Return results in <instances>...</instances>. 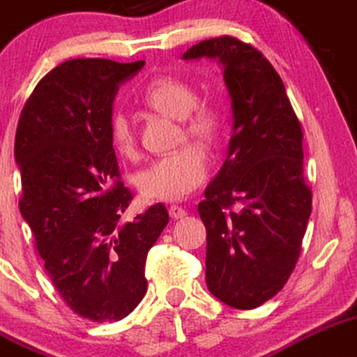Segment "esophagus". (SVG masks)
<instances>
[{"mask_svg":"<svg viewBox=\"0 0 357 357\" xmlns=\"http://www.w3.org/2000/svg\"><path fill=\"white\" fill-rule=\"evenodd\" d=\"M168 214H170L172 219H182L187 215V211L180 206H170L168 207Z\"/></svg>","mask_w":357,"mask_h":357,"instance_id":"obj_1","label":"esophagus"}]
</instances>
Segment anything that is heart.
I'll return each mask as SVG.
<instances>
[{"mask_svg":"<svg viewBox=\"0 0 357 357\" xmlns=\"http://www.w3.org/2000/svg\"><path fill=\"white\" fill-rule=\"evenodd\" d=\"M143 104L155 113L182 121L183 135L202 146L218 143L222 133V114L214 102L197 104V91L177 77L155 79L143 92ZM111 143L119 155L136 157V135L126 114L116 113L109 126ZM207 177V162L197 146H185L155 160L138 175V189L150 200H180Z\"/></svg>","mask_w":357,"mask_h":357,"instance_id":"b5f03b06","label":"heart"}]
</instances>
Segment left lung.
I'll return each mask as SVG.
<instances>
[{"mask_svg": "<svg viewBox=\"0 0 357 357\" xmlns=\"http://www.w3.org/2000/svg\"><path fill=\"white\" fill-rule=\"evenodd\" d=\"M202 57L222 66L232 107L226 160L199 204L206 282L226 305L251 310L282 290L302 250L312 212L302 126L282 77L253 45L224 35L182 55Z\"/></svg>", "mask_w": 357, "mask_h": 357, "instance_id": "1", "label": "left lung"}]
</instances>
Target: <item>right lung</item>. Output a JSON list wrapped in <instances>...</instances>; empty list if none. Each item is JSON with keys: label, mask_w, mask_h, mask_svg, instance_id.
<instances>
[{"label": "right lung", "mask_w": 357, "mask_h": 357, "mask_svg": "<svg viewBox=\"0 0 357 357\" xmlns=\"http://www.w3.org/2000/svg\"><path fill=\"white\" fill-rule=\"evenodd\" d=\"M143 66L62 62L28 98L15 138L20 212L55 290L92 322L125 319L142 302L146 255L168 224L163 204L121 221L133 194L123 185L111 143L113 101Z\"/></svg>", "instance_id": "right-lung-1"}]
</instances>
